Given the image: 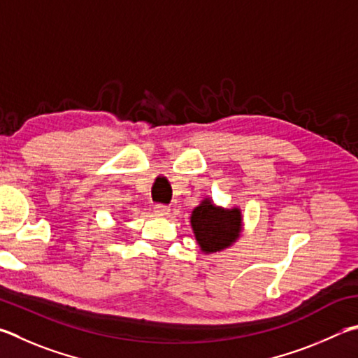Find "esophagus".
Listing matches in <instances>:
<instances>
[{
    "instance_id": "34e87169",
    "label": "esophagus",
    "mask_w": 358,
    "mask_h": 358,
    "mask_svg": "<svg viewBox=\"0 0 358 358\" xmlns=\"http://www.w3.org/2000/svg\"><path fill=\"white\" fill-rule=\"evenodd\" d=\"M169 213H171V210H169V206H164V205H157V206H155V214H157L158 217H167Z\"/></svg>"
}]
</instances>
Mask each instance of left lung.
I'll return each instance as SVG.
<instances>
[{"label":"left lung","mask_w":358,"mask_h":358,"mask_svg":"<svg viewBox=\"0 0 358 358\" xmlns=\"http://www.w3.org/2000/svg\"><path fill=\"white\" fill-rule=\"evenodd\" d=\"M191 229L201 253L210 255L235 244L243 231V213L239 206L224 208L205 197L194 208L189 217Z\"/></svg>","instance_id":"left-lung-1"}]
</instances>
